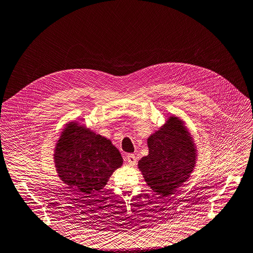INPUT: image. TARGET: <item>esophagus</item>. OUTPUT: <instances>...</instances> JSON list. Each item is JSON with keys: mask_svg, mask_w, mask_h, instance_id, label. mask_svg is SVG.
<instances>
[{"mask_svg": "<svg viewBox=\"0 0 253 253\" xmlns=\"http://www.w3.org/2000/svg\"><path fill=\"white\" fill-rule=\"evenodd\" d=\"M126 160L127 163L130 165V166H134L136 164V157L134 154H128L126 156Z\"/></svg>", "mask_w": 253, "mask_h": 253, "instance_id": "34e87169", "label": "esophagus"}]
</instances>
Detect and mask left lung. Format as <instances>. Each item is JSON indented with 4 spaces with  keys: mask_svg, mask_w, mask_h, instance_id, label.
I'll list each match as a JSON object with an SVG mask.
<instances>
[{
    "mask_svg": "<svg viewBox=\"0 0 253 253\" xmlns=\"http://www.w3.org/2000/svg\"><path fill=\"white\" fill-rule=\"evenodd\" d=\"M147 144L149 153L139 160L138 168L157 195L170 196L194 170L197 150L193 138L182 121L172 116L150 135Z\"/></svg>",
    "mask_w": 253,
    "mask_h": 253,
    "instance_id": "8db88e82",
    "label": "left lung"
}]
</instances>
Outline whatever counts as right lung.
<instances>
[{
  "label": "right lung",
  "mask_w": 253,
  "mask_h": 253,
  "mask_svg": "<svg viewBox=\"0 0 253 253\" xmlns=\"http://www.w3.org/2000/svg\"><path fill=\"white\" fill-rule=\"evenodd\" d=\"M54 163L58 176L68 188L91 198L107 185L123 158L109 139L72 122L57 141Z\"/></svg>",
  "instance_id": "1"
}]
</instances>
